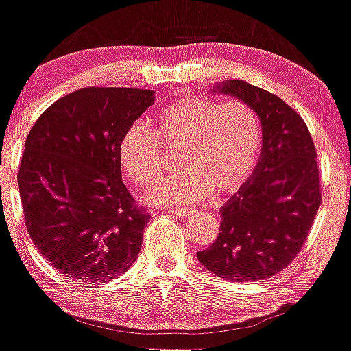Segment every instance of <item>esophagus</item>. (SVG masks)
<instances>
[{"mask_svg":"<svg viewBox=\"0 0 351 351\" xmlns=\"http://www.w3.org/2000/svg\"><path fill=\"white\" fill-rule=\"evenodd\" d=\"M173 214L182 215V217H186V215H192L195 212V208H189V207H173L171 208Z\"/></svg>","mask_w":351,"mask_h":351,"instance_id":"34e87169","label":"esophagus"}]
</instances>
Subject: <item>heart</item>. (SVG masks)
I'll use <instances>...</instances> for the list:
<instances>
[{"label":"heart","instance_id":"b5f03b06","mask_svg":"<svg viewBox=\"0 0 351 351\" xmlns=\"http://www.w3.org/2000/svg\"><path fill=\"white\" fill-rule=\"evenodd\" d=\"M161 146L176 153V175L147 190L159 205L189 204L208 193L231 195L246 185L260 161L263 123L243 100L183 95L156 117V130L136 122L119 143V159L134 183L146 186L162 173Z\"/></svg>","mask_w":351,"mask_h":351}]
</instances>
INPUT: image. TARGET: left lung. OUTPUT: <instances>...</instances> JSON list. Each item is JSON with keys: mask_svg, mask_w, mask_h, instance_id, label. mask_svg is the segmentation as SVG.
Instances as JSON below:
<instances>
[{"mask_svg": "<svg viewBox=\"0 0 351 351\" xmlns=\"http://www.w3.org/2000/svg\"><path fill=\"white\" fill-rule=\"evenodd\" d=\"M215 90L256 110L263 147L253 176L221 208L217 239L197 258L224 280H263L295 260L313 228L321 205L316 146L302 117L277 95L243 80Z\"/></svg>", "mask_w": 351, "mask_h": 351, "instance_id": "obj_1", "label": "left lung"}]
</instances>
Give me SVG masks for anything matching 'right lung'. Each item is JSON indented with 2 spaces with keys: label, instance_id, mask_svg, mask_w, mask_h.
Here are the masks:
<instances>
[{
  "label": "right lung",
  "instance_id": "right-lung-1",
  "mask_svg": "<svg viewBox=\"0 0 351 351\" xmlns=\"http://www.w3.org/2000/svg\"><path fill=\"white\" fill-rule=\"evenodd\" d=\"M153 95L83 88L52 104L28 132L19 169L27 231L73 280L105 284L139 254L151 215L123 185L119 143Z\"/></svg>",
  "mask_w": 351,
  "mask_h": 351
}]
</instances>
